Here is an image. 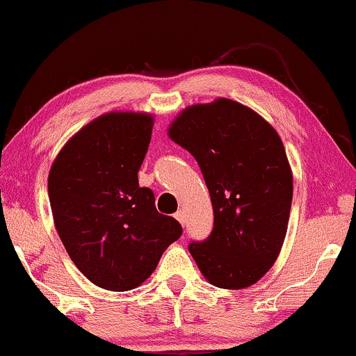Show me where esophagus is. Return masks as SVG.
I'll list each match as a JSON object with an SVG mask.
<instances>
[{
	"instance_id": "esophagus-1",
	"label": "esophagus",
	"mask_w": 356,
	"mask_h": 356,
	"mask_svg": "<svg viewBox=\"0 0 356 356\" xmlns=\"http://www.w3.org/2000/svg\"><path fill=\"white\" fill-rule=\"evenodd\" d=\"M174 217H175V220H177V222H179V223H181V225H182V227H184V225H186V213H184V211H182V210H179V211H177V213H175V215H174Z\"/></svg>"
}]
</instances>
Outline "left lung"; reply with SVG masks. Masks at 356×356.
Listing matches in <instances>:
<instances>
[{"mask_svg": "<svg viewBox=\"0 0 356 356\" xmlns=\"http://www.w3.org/2000/svg\"><path fill=\"white\" fill-rule=\"evenodd\" d=\"M168 136L195 157L213 207V230L188 251L210 284L253 286L284 243L292 170L276 129L230 98L187 106Z\"/></svg>", "mask_w": 356, "mask_h": 356, "instance_id": "1", "label": "left lung"}]
</instances>
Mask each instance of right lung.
I'll list each match as a JSON object with an SVG mask.
<instances>
[{
  "label": "right lung",
  "mask_w": 356,
  "mask_h": 356,
  "mask_svg": "<svg viewBox=\"0 0 356 356\" xmlns=\"http://www.w3.org/2000/svg\"><path fill=\"white\" fill-rule=\"evenodd\" d=\"M152 124L145 111L103 113L65 143L49 170L56 230L75 266L102 289L143 284L182 235L138 182Z\"/></svg>",
  "instance_id": "add662e5"
}]
</instances>
